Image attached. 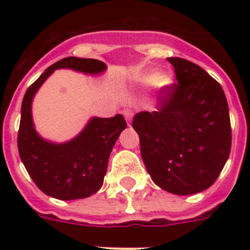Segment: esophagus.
<instances>
[{"label": "esophagus", "instance_id": "obj_1", "mask_svg": "<svg viewBox=\"0 0 250 250\" xmlns=\"http://www.w3.org/2000/svg\"><path fill=\"white\" fill-rule=\"evenodd\" d=\"M123 115H125V121H127V123H131V121H132V117H133V111L131 109H125L123 110Z\"/></svg>", "mask_w": 250, "mask_h": 250}]
</instances>
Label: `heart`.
Wrapping results in <instances>:
<instances>
[{"label":"heart","mask_w":250,"mask_h":250,"mask_svg":"<svg viewBox=\"0 0 250 250\" xmlns=\"http://www.w3.org/2000/svg\"><path fill=\"white\" fill-rule=\"evenodd\" d=\"M137 82L144 85H149L152 83H157L158 85H168L171 83V78L168 75H154V74H148V75H143L137 78Z\"/></svg>","instance_id":"heart-1"}]
</instances>
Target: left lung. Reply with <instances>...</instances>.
I'll return each instance as SVG.
<instances>
[{
    "label": "left lung",
    "mask_w": 250,
    "mask_h": 250,
    "mask_svg": "<svg viewBox=\"0 0 250 250\" xmlns=\"http://www.w3.org/2000/svg\"><path fill=\"white\" fill-rule=\"evenodd\" d=\"M167 61L176 82L164 86L158 110L137 113L132 127L153 182L187 196L213 186L229 160V104L221 84L198 64L179 57Z\"/></svg>",
    "instance_id": "obj_1"
}]
</instances>
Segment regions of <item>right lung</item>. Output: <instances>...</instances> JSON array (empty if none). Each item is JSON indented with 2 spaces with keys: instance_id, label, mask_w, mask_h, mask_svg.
<instances>
[{
  "instance_id": "add662e5",
  "label": "right lung",
  "mask_w": 250,
  "mask_h": 250,
  "mask_svg": "<svg viewBox=\"0 0 250 250\" xmlns=\"http://www.w3.org/2000/svg\"><path fill=\"white\" fill-rule=\"evenodd\" d=\"M57 68L100 74L106 66L101 61L90 58H63L46 68L28 86L21 102L18 131V150L21 162L39 189L50 197L67 201L89 197L101 188L111 149L127 123L121 114L113 118H93L79 136L66 144H52L41 139L33 127L32 98Z\"/></svg>"
}]
</instances>
